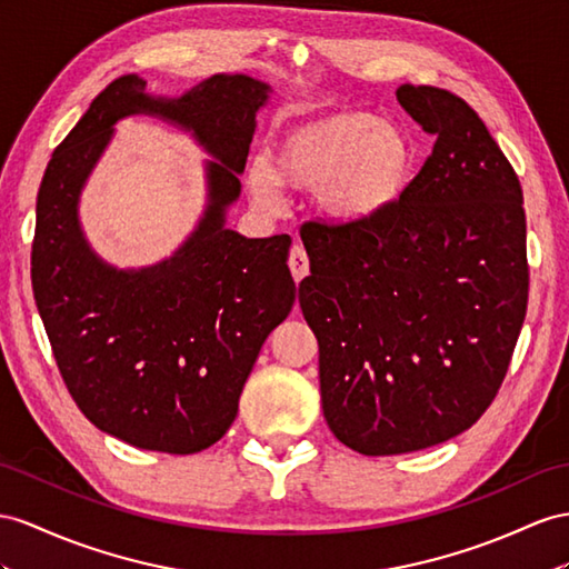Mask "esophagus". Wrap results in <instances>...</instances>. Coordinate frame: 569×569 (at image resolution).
<instances>
[{"mask_svg": "<svg viewBox=\"0 0 569 569\" xmlns=\"http://www.w3.org/2000/svg\"><path fill=\"white\" fill-rule=\"evenodd\" d=\"M288 267H290V273H293L296 281H302L305 276L310 273V257H308V252H305L302 244H296L293 250H290Z\"/></svg>", "mask_w": 569, "mask_h": 569, "instance_id": "esophagus-1", "label": "esophagus"}]
</instances>
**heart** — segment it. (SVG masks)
Here are the masks:
<instances>
[{
    "label": "heart",
    "mask_w": 569,
    "mask_h": 569,
    "mask_svg": "<svg viewBox=\"0 0 569 569\" xmlns=\"http://www.w3.org/2000/svg\"><path fill=\"white\" fill-rule=\"evenodd\" d=\"M416 149L401 127L366 110H327L288 120L271 156L247 163L244 184L261 209L281 201L283 184L315 189L317 207L333 223H366L406 194Z\"/></svg>",
    "instance_id": "obj_1"
}]
</instances>
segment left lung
Returning <instances> with one entry per match:
<instances>
[{"mask_svg": "<svg viewBox=\"0 0 569 569\" xmlns=\"http://www.w3.org/2000/svg\"><path fill=\"white\" fill-rule=\"evenodd\" d=\"M397 100L437 141L406 194L356 226L300 230V308L337 440L366 457L447 442L486 413L529 300L515 168L476 110L435 86Z\"/></svg>", "mask_w": 569, "mask_h": 569, "instance_id": "obj_1", "label": "left lung"}]
</instances>
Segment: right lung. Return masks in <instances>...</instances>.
Segmentation results:
<instances>
[{
  "instance_id": "1",
  "label": "right lung",
  "mask_w": 569,
  "mask_h": 569,
  "mask_svg": "<svg viewBox=\"0 0 569 569\" xmlns=\"http://www.w3.org/2000/svg\"><path fill=\"white\" fill-rule=\"evenodd\" d=\"M269 86L213 74L182 98H153L137 74L114 79L57 146L36 207L31 281L71 399L118 440L194 455L238 416L261 343L288 317L296 283L288 236L244 238L226 228ZM127 113L178 123L216 158L210 203L170 260L114 270L84 242L80 189Z\"/></svg>"
}]
</instances>
